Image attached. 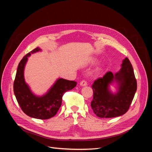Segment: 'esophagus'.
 <instances>
[{
    "instance_id": "34e87169",
    "label": "esophagus",
    "mask_w": 152,
    "mask_h": 152,
    "mask_svg": "<svg viewBox=\"0 0 152 152\" xmlns=\"http://www.w3.org/2000/svg\"><path fill=\"white\" fill-rule=\"evenodd\" d=\"M80 85L81 86H86L87 85V82L86 80H82V81L80 82Z\"/></svg>"
}]
</instances>
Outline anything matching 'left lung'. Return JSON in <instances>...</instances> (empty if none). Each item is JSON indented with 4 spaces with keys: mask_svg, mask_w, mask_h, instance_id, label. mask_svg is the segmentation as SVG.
Returning a JSON list of instances; mask_svg holds the SVG:
<instances>
[{
    "mask_svg": "<svg viewBox=\"0 0 152 152\" xmlns=\"http://www.w3.org/2000/svg\"><path fill=\"white\" fill-rule=\"evenodd\" d=\"M114 80L120 85L117 95L110 93L107 88L109 84ZM92 88L93 99L91 105L98 117L113 118L126 113L137 89V81L129 59L127 58L124 59L120 72L115 75L108 72L103 77L98 78L93 82Z\"/></svg>",
    "mask_w": 152,
    "mask_h": 152,
    "instance_id": "obj_1",
    "label": "left lung"
}]
</instances>
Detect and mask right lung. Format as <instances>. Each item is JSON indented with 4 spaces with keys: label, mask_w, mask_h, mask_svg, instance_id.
<instances>
[{
    "label": "right lung",
    "mask_w": 152,
    "mask_h": 152,
    "mask_svg": "<svg viewBox=\"0 0 152 152\" xmlns=\"http://www.w3.org/2000/svg\"><path fill=\"white\" fill-rule=\"evenodd\" d=\"M39 50H40L39 48L31 50L20 62L14 81L13 90L23 112L29 117L44 120L50 118L57 113L61 105L63 94L74 88L77 82L59 79L42 97H37L32 94L25 82L23 71L28 57Z\"/></svg>",
    "instance_id": "1"
}]
</instances>
